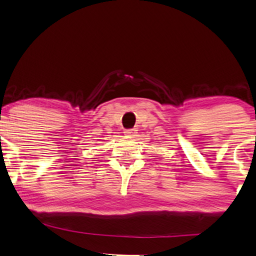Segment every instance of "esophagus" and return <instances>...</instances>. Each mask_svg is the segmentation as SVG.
<instances>
[{
  "instance_id": "1",
  "label": "esophagus",
  "mask_w": 256,
  "mask_h": 256,
  "mask_svg": "<svg viewBox=\"0 0 256 256\" xmlns=\"http://www.w3.org/2000/svg\"><path fill=\"white\" fill-rule=\"evenodd\" d=\"M136 130L135 129H127V130H124V135H127V136H135L136 135Z\"/></svg>"
}]
</instances>
